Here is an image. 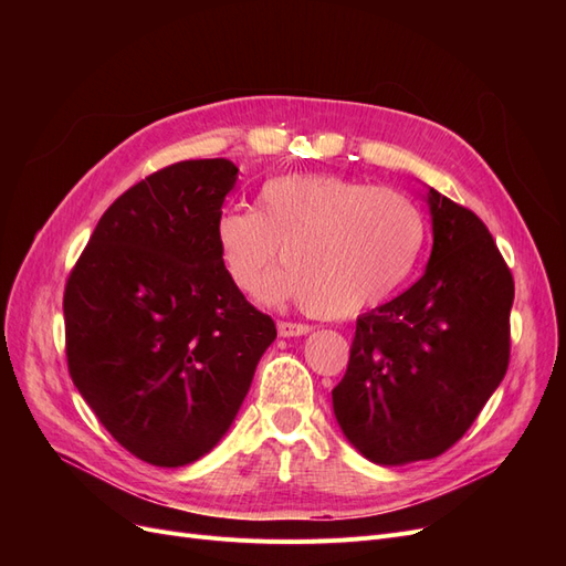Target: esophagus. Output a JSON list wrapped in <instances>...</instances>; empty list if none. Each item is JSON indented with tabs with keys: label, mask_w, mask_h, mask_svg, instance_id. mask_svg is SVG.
<instances>
[{
	"label": "esophagus",
	"mask_w": 566,
	"mask_h": 566,
	"mask_svg": "<svg viewBox=\"0 0 566 566\" xmlns=\"http://www.w3.org/2000/svg\"><path fill=\"white\" fill-rule=\"evenodd\" d=\"M279 335L281 337H297V335H306L312 331V325L306 323H293V321H279Z\"/></svg>",
	"instance_id": "1"
}]
</instances>
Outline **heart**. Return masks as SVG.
Returning a JSON list of instances; mask_svg holds the SVG:
<instances>
[{"label": "heart", "mask_w": 566, "mask_h": 566, "mask_svg": "<svg viewBox=\"0 0 566 566\" xmlns=\"http://www.w3.org/2000/svg\"><path fill=\"white\" fill-rule=\"evenodd\" d=\"M424 217L408 196L337 175H283L262 184L256 208L224 210L214 243L227 279L264 300H295L321 318L380 304L416 269Z\"/></svg>", "instance_id": "b5f03b06"}]
</instances>
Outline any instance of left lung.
Wrapping results in <instances>:
<instances>
[{
  "label": "left lung",
  "instance_id": "1",
  "mask_svg": "<svg viewBox=\"0 0 566 566\" xmlns=\"http://www.w3.org/2000/svg\"><path fill=\"white\" fill-rule=\"evenodd\" d=\"M434 245L420 281L356 318L333 389L342 432L378 465L449 451L482 413L510 364L515 281L472 210L427 193Z\"/></svg>",
  "mask_w": 566,
  "mask_h": 566
}]
</instances>
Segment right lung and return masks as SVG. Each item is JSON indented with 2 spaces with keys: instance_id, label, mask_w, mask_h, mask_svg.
Listing matches in <instances>:
<instances>
[{
  "instance_id": "1",
  "label": "right lung",
  "mask_w": 566,
  "mask_h": 566,
  "mask_svg": "<svg viewBox=\"0 0 566 566\" xmlns=\"http://www.w3.org/2000/svg\"><path fill=\"white\" fill-rule=\"evenodd\" d=\"M235 175L224 158L184 160L134 184L65 283L67 373L119 447L158 468L217 447L276 339L219 262Z\"/></svg>"
}]
</instances>
